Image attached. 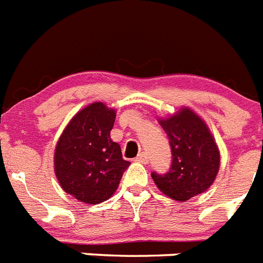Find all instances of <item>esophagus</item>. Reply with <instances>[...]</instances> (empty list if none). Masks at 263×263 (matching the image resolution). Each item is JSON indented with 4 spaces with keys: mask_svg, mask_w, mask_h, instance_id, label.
<instances>
[{
    "mask_svg": "<svg viewBox=\"0 0 263 263\" xmlns=\"http://www.w3.org/2000/svg\"><path fill=\"white\" fill-rule=\"evenodd\" d=\"M137 162H141V163H147L148 162V155L146 154V153H141V154L138 155V157L136 158Z\"/></svg>",
    "mask_w": 263,
    "mask_h": 263,
    "instance_id": "34e87169",
    "label": "esophagus"
}]
</instances>
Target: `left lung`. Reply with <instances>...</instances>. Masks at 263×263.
<instances>
[{
	"label": "left lung",
	"mask_w": 263,
	"mask_h": 263,
	"mask_svg": "<svg viewBox=\"0 0 263 263\" xmlns=\"http://www.w3.org/2000/svg\"><path fill=\"white\" fill-rule=\"evenodd\" d=\"M168 137L171 166L164 174L152 173L157 187L168 197L185 201L210 188L218 173L220 154L201 118L188 108L160 121Z\"/></svg>",
	"instance_id": "8db88e82"
}]
</instances>
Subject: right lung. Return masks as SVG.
Here are the masks:
<instances>
[{
    "label": "right lung",
    "mask_w": 263,
    "mask_h": 263,
    "mask_svg": "<svg viewBox=\"0 0 263 263\" xmlns=\"http://www.w3.org/2000/svg\"><path fill=\"white\" fill-rule=\"evenodd\" d=\"M116 111L90 104L72 118L55 148V174L67 194L88 204L109 199L130 166L110 139Z\"/></svg>",
    "instance_id": "right-lung-1"
}]
</instances>
